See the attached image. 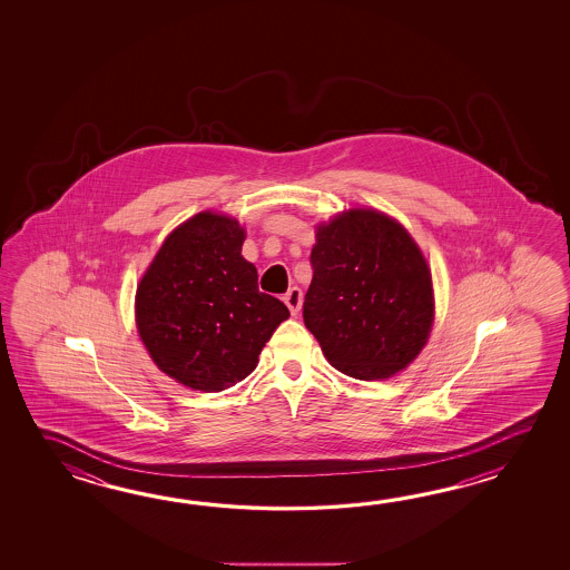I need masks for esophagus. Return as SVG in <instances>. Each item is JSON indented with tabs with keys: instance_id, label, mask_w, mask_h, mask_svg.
I'll return each mask as SVG.
<instances>
[{
	"instance_id": "34e87169",
	"label": "esophagus",
	"mask_w": 570,
	"mask_h": 570,
	"mask_svg": "<svg viewBox=\"0 0 570 570\" xmlns=\"http://www.w3.org/2000/svg\"><path fill=\"white\" fill-rule=\"evenodd\" d=\"M283 302L289 307L291 315H297V312L302 309V289H299V287H291V289L283 295Z\"/></svg>"
}]
</instances>
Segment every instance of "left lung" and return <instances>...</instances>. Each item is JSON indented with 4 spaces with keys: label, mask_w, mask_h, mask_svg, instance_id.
Returning a JSON list of instances; mask_svg holds the SVG:
<instances>
[{
    "label": "left lung",
    "mask_w": 570,
    "mask_h": 570,
    "mask_svg": "<svg viewBox=\"0 0 570 570\" xmlns=\"http://www.w3.org/2000/svg\"><path fill=\"white\" fill-rule=\"evenodd\" d=\"M303 322L344 375L389 379L424 348L434 322L422 250L376 209H348L315 230Z\"/></svg>",
    "instance_id": "obj_1"
}]
</instances>
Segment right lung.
Returning a JSON list of instances; mask_svg holds the SVG:
<instances>
[{
  "instance_id": "add662e5",
  "label": "right lung",
  "mask_w": 570,
  "mask_h": 570,
  "mask_svg": "<svg viewBox=\"0 0 570 570\" xmlns=\"http://www.w3.org/2000/svg\"><path fill=\"white\" fill-rule=\"evenodd\" d=\"M238 219L202 212L170 232L136 289V326L177 383L224 391L250 375L289 309L258 291Z\"/></svg>"
}]
</instances>
